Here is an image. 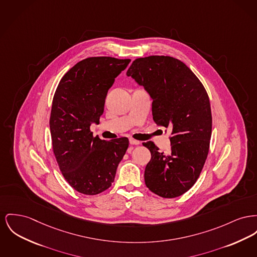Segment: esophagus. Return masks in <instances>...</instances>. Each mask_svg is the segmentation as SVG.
<instances>
[{"mask_svg":"<svg viewBox=\"0 0 257 257\" xmlns=\"http://www.w3.org/2000/svg\"><path fill=\"white\" fill-rule=\"evenodd\" d=\"M129 142H130L131 145H134V146H139V145L141 144V142H139V141H137V140H134V139H130Z\"/></svg>","mask_w":257,"mask_h":257,"instance_id":"obj_1","label":"esophagus"}]
</instances>
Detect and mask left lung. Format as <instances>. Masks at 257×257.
I'll use <instances>...</instances> for the list:
<instances>
[{"label": "left lung", "mask_w": 257, "mask_h": 257, "mask_svg": "<svg viewBox=\"0 0 257 257\" xmlns=\"http://www.w3.org/2000/svg\"><path fill=\"white\" fill-rule=\"evenodd\" d=\"M126 75L151 95L154 122L172 133L171 153L164 154L151 142L145 182L153 193L175 198L196 182L206 162L211 136L208 93L193 72L181 61L152 55L133 61Z\"/></svg>", "instance_id": "obj_1"}]
</instances>
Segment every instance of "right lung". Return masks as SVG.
Wrapping results in <instances>:
<instances>
[{"label":"right lung","instance_id":"1","mask_svg":"<svg viewBox=\"0 0 257 257\" xmlns=\"http://www.w3.org/2000/svg\"><path fill=\"white\" fill-rule=\"evenodd\" d=\"M130 59L89 57L61 78L50 113L52 149L62 175L79 193L96 195L114 181L116 169L129 146L126 137L104 141L93 137L114 78Z\"/></svg>","mask_w":257,"mask_h":257}]
</instances>
